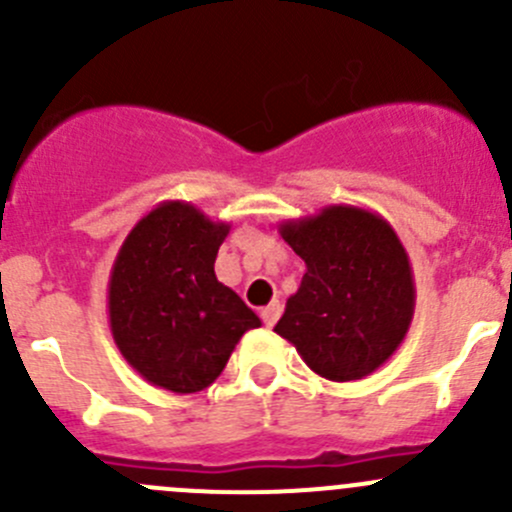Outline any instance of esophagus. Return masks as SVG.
Wrapping results in <instances>:
<instances>
[{"mask_svg": "<svg viewBox=\"0 0 512 512\" xmlns=\"http://www.w3.org/2000/svg\"><path fill=\"white\" fill-rule=\"evenodd\" d=\"M278 316H281V303L278 301L268 303L266 308H261V321L266 323V326H273V323L278 321Z\"/></svg>", "mask_w": 512, "mask_h": 512, "instance_id": "obj_1", "label": "esophagus"}]
</instances>
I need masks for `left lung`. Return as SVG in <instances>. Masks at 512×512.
<instances>
[{"mask_svg": "<svg viewBox=\"0 0 512 512\" xmlns=\"http://www.w3.org/2000/svg\"><path fill=\"white\" fill-rule=\"evenodd\" d=\"M306 263L301 286L273 331L326 381H361L406 338L416 283L401 239L376 211L331 204L278 224Z\"/></svg>", "mask_w": 512, "mask_h": 512, "instance_id": "left-lung-1", "label": "left lung"}]
</instances>
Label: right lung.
<instances>
[{
    "label": "right lung",
    "mask_w": 512,
    "mask_h": 512,
    "mask_svg": "<svg viewBox=\"0 0 512 512\" xmlns=\"http://www.w3.org/2000/svg\"><path fill=\"white\" fill-rule=\"evenodd\" d=\"M231 224L189 201H161L121 244L109 273L106 311L116 348L151 386L209 388L246 331L261 318L216 278Z\"/></svg>",
    "instance_id": "1"
}]
</instances>
